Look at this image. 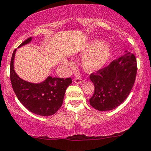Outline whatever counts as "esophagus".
<instances>
[{
  "label": "esophagus",
  "mask_w": 151,
  "mask_h": 151,
  "mask_svg": "<svg viewBox=\"0 0 151 151\" xmlns=\"http://www.w3.org/2000/svg\"><path fill=\"white\" fill-rule=\"evenodd\" d=\"M84 80L81 78V77H77L74 79V83H83Z\"/></svg>",
  "instance_id": "obj_1"
}]
</instances>
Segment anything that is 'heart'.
<instances>
[{
	"instance_id": "1",
	"label": "heart",
	"mask_w": 151,
	"mask_h": 151,
	"mask_svg": "<svg viewBox=\"0 0 151 151\" xmlns=\"http://www.w3.org/2000/svg\"><path fill=\"white\" fill-rule=\"evenodd\" d=\"M83 60V68L88 71H93L102 68L112 57L114 48L99 39L92 41L85 49Z\"/></svg>"
}]
</instances>
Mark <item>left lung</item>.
I'll return each mask as SVG.
<instances>
[{"mask_svg":"<svg viewBox=\"0 0 151 151\" xmlns=\"http://www.w3.org/2000/svg\"><path fill=\"white\" fill-rule=\"evenodd\" d=\"M137 70L136 57L127 52L91 74L95 90L90 104L99 111H109L122 104L133 88Z\"/></svg>","mask_w":151,"mask_h":151,"instance_id":"obj_1","label":"left lung"}]
</instances>
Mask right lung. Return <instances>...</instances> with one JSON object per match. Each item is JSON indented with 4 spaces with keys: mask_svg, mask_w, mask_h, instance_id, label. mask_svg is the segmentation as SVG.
Listing matches in <instances>:
<instances>
[{
    "mask_svg": "<svg viewBox=\"0 0 151 151\" xmlns=\"http://www.w3.org/2000/svg\"><path fill=\"white\" fill-rule=\"evenodd\" d=\"M30 37L22 42L19 47L28 44ZM15 49L12 54L10 63V80L12 88L19 101L26 109L33 113L42 116L52 115L63 104L66 88L71 84L69 78H58L48 77L42 83H29L22 80L14 69Z\"/></svg>",
    "mask_w": 151,
    "mask_h": 151,
    "instance_id": "add662e5",
    "label": "right lung"
}]
</instances>
